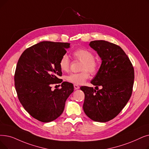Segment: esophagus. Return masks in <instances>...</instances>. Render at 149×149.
I'll list each match as a JSON object with an SVG mask.
<instances>
[{
  "mask_svg": "<svg viewBox=\"0 0 149 149\" xmlns=\"http://www.w3.org/2000/svg\"><path fill=\"white\" fill-rule=\"evenodd\" d=\"M74 87L75 89H79L80 88V86L78 85H76V84H74Z\"/></svg>",
  "mask_w": 149,
  "mask_h": 149,
  "instance_id": "1",
  "label": "esophagus"
}]
</instances>
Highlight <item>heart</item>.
Here are the masks:
<instances>
[{
    "label": "heart",
    "mask_w": 149,
    "mask_h": 149,
    "mask_svg": "<svg viewBox=\"0 0 149 149\" xmlns=\"http://www.w3.org/2000/svg\"><path fill=\"white\" fill-rule=\"evenodd\" d=\"M72 56L76 61H81L79 73L70 74L66 77V80L71 83L81 85L85 83L89 77V72L95 75L99 69V63L94 58V54L91 50L79 48L72 52ZM70 61L67 55H63L59 61V67L63 72H68L70 69Z\"/></svg>",
    "instance_id": "obj_1"
}]
</instances>
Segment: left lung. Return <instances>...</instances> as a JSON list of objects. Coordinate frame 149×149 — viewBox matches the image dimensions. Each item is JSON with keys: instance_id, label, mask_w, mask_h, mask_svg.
<instances>
[{"instance_id": "obj_1", "label": "left lung", "mask_w": 149, "mask_h": 149, "mask_svg": "<svg viewBox=\"0 0 149 149\" xmlns=\"http://www.w3.org/2000/svg\"><path fill=\"white\" fill-rule=\"evenodd\" d=\"M102 63L91 83L101 89L81 86L85 93L83 110L95 122H106L116 117L126 105L133 91L134 72L133 64L122 49L103 40L91 41ZM99 89V88H98Z\"/></svg>"}]
</instances>
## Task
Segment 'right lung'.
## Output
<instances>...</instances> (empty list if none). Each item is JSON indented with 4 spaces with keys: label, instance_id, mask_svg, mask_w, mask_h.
Returning <instances> with one entry per match:
<instances>
[{
    "label": "right lung",
    "instance_id": "1",
    "mask_svg": "<svg viewBox=\"0 0 149 149\" xmlns=\"http://www.w3.org/2000/svg\"><path fill=\"white\" fill-rule=\"evenodd\" d=\"M70 43L42 41L25 49L17 63L15 86L19 102L30 115L42 122L53 121L64 111L65 102L74 91L72 83L64 81L60 89L52 85L61 83V57Z\"/></svg>",
    "mask_w": 149,
    "mask_h": 149
}]
</instances>
